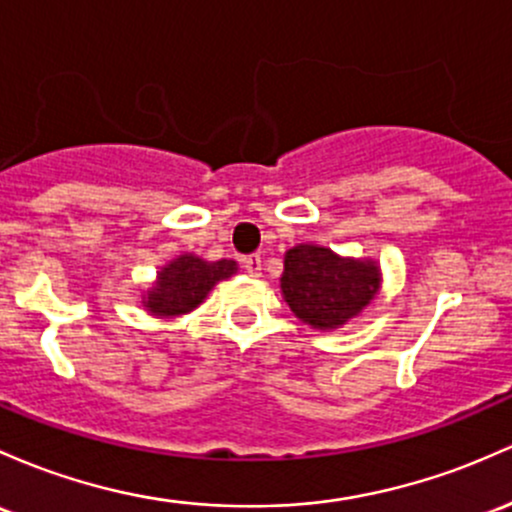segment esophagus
Instances as JSON below:
<instances>
[{
  "instance_id": "esophagus-1",
  "label": "esophagus",
  "mask_w": 512,
  "mask_h": 512,
  "mask_svg": "<svg viewBox=\"0 0 512 512\" xmlns=\"http://www.w3.org/2000/svg\"><path fill=\"white\" fill-rule=\"evenodd\" d=\"M243 267L247 269V274H250V277H260V274H262V257L260 255L245 257Z\"/></svg>"
}]
</instances>
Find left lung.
I'll use <instances>...</instances> for the list:
<instances>
[{"label":"left lung","mask_w":512,"mask_h":512,"mask_svg":"<svg viewBox=\"0 0 512 512\" xmlns=\"http://www.w3.org/2000/svg\"><path fill=\"white\" fill-rule=\"evenodd\" d=\"M381 284L379 265L335 255L330 247L286 250L282 294L296 318L316 330H335L362 313Z\"/></svg>","instance_id":"1"}]
</instances>
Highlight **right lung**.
<instances>
[{"label": "right lung", "mask_w": 512, "mask_h": 512, "mask_svg": "<svg viewBox=\"0 0 512 512\" xmlns=\"http://www.w3.org/2000/svg\"><path fill=\"white\" fill-rule=\"evenodd\" d=\"M235 272H238V262H206L187 252L157 272V282L143 299V306L157 318L184 316L204 303L213 286L233 277Z\"/></svg>", "instance_id": "obj_1"}]
</instances>
